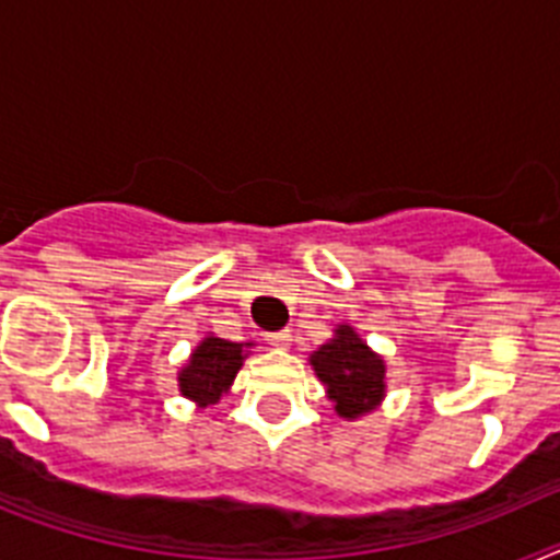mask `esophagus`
Listing matches in <instances>:
<instances>
[{
	"label": "esophagus",
	"instance_id": "1",
	"mask_svg": "<svg viewBox=\"0 0 560 560\" xmlns=\"http://www.w3.org/2000/svg\"><path fill=\"white\" fill-rule=\"evenodd\" d=\"M269 341L275 345V348H289L291 334L289 330H277V334H269Z\"/></svg>",
	"mask_w": 560,
	"mask_h": 560
}]
</instances>
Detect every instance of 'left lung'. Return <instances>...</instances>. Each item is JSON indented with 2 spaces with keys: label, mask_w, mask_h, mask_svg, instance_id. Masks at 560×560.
I'll list each match as a JSON object with an SVG mask.
<instances>
[{
  "label": "left lung",
  "mask_w": 560,
  "mask_h": 560,
  "mask_svg": "<svg viewBox=\"0 0 560 560\" xmlns=\"http://www.w3.org/2000/svg\"><path fill=\"white\" fill-rule=\"evenodd\" d=\"M308 361L339 418H364L387 398V361L361 339L350 323L336 325L334 336L319 345Z\"/></svg>",
  "instance_id": "1"
}]
</instances>
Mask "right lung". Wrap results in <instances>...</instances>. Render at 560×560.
<instances>
[{
    "mask_svg": "<svg viewBox=\"0 0 560 560\" xmlns=\"http://www.w3.org/2000/svg\"><path fill=\"white\" fill-rule=\"evenodd\" d=\"M255 341H230L215 334H207L205 339L192 348L190 359L179 370V393L196 407L205 409L210 404H219L232 389L237 370L249 359Z\"/></svg>",
    "mask_w": 560,
    "mask_h": 560,
    "instance_id": "right-lung-1",
    "label": "right lung"
}]
</instances>
